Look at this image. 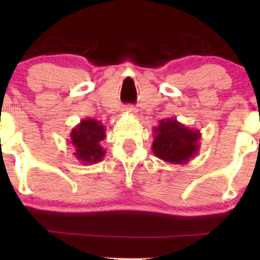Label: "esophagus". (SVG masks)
Here are the masks:
<instances>
[{
  "instance_id": "obj_1",
  "label": "esophagus",
  "mask_w": 260,
  "mask_h": 260,
  "mask_svg": "<svg viewBox=\"0 0 260 260\" xmlns=\"http://www.w3.org/2000/svg\"><path fill=\"white\" fill-rule=\"evenodd\" d=\"M124 111L127 113H129V115H134V113L137 112V109L134 106H127L126 109H124Z\"/></svg>"
}]
</instances>
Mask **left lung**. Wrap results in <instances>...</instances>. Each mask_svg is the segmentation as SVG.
Wrapping results in <instances>:
<instances>
[{
  "label": "left lung",
  "instance_id": "obj_1",
  "mask_svg": "<svg viewBox=\"0 0 260 260\" xmlns=\"http://www.w3.org/2000/svg\"><path fill=\"white\" fill-rule=\"evenodd\" d=\"M154 142L151 150L165 162L184 165L198 154L202 134L178 122L176 118H164L153 128Z\"/></svg>",
  "mask_w": 260,
  "mask_h": 260
}]
</instances>
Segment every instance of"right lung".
<instances>
[{
  "instance_id": "add662e5",
  "label": "right lung",
  "mask_w": 260,
  "mask_h": 260,
  "mask_svg": "<svg viewBox=\"0 0 260 260\" xmlns=\"http://www.w3.org/2000/svg\"><path fill=\"white\" fill-rule=\"evenodd\" d=\"M105 126L101 122L85 118L71 131L68 143L74 147V156L85 165H92L104 159L106 151L101 147L105 139Z\"/></svg>"
}]
</instances>
